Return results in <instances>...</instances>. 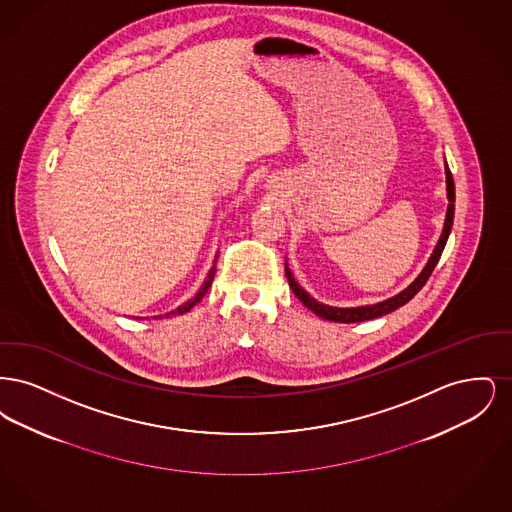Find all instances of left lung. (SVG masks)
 Here are the masks:
<instances>
[{"instance_id": "obj_1", "label": "left lung", "mask_w": 512, "mask_h": 512, "mask_svg": "<svg viewBox=\"0 0 512 512\" xmlns=\"http://www.w3.org/2000/svg\"><path fill=\"white\" fill-rule=\"evenodd\" d=\"M445 176H447V199H449V205H447V215H445V224H443V232L439 236L438 244L436 249L432 253V257L428 259L426 267L422 268V272L416 276L411 286H407L405 290L397 295H393L386 301H380V303H374V305H365V307H349V309H341V307H330V305H324V303H318L315 297H311L309 293L305 292L292 276V270L286 263V276H288V282H290V288L292 292L297 295V299L307 307L311 309L317 317L326 318V320H332V322H363V320H372V318L384 317L391 311L399 309L401 305H405L407 301H411L416 293L422 290V286L426 284V280L430 278V274L434 272V268L438 265L439 257L443 253V247L447 244V238H449V232H451V226H453V215H455V182H453V176L451 171L445 163Z\"/></svg>"}]
</instances>
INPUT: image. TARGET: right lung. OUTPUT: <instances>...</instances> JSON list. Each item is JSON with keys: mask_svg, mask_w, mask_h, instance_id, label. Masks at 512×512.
<instances>
[{"mask_svg": "<svg viewBox=\"0 0 512 512\" xmlns=\"http://www.w3.org/2000/svg\"><path fill=\"white\" fill-rule=\"evenodd\" d=\"M217 259H219V255H215V263H213V267H211V270H209V276H207V280L203 282V286H201V290L197 292V295H195L194 299H190V301H186L184 305H180L178 309H174V311H171V313H167L165 317L169 318L171 315H184V313H188L194 305H197L199 301H201V297L207 293V290L211 288V284H213V278H215V272H217Z\"/></svg>", "mask_w": 512, "mask_h": 512, "instance_id": "add662e5", "label": "right lung"}]
</instances>
